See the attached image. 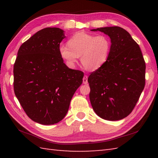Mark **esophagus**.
<instances>
[{
    "mask_svg": "<svg viewBox=\"0 0 158 158\" xmlns=\"http://www.w3.org/2000/svg\"><path fill=\"white\" fill-rule=\"evenodd\" d=\"M83 83H84V84H88V76L87 75H85L84 77H83Z\"/></svg>",
    "mask_w": 158,
    "mask_h": 158,
    "instance_id": "obj_1",
    "label": "esophagus"
}]
</instances>
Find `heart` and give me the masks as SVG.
<instances>
[{
  "mask_svg": "<svg viewBox=\"0 0 158 158\" xmlns=\"http://www.w3.org/2000/svg\"><path fill=\"white\" fill-rule=\"evenodd\" d=\"M110 49L111 41L109 36L79 32L69 40L68 45H60L59 52L69 66H75L81 56V62L85 69L96 70L109 59Z\"/></svg>",
  "mask_w": 158,
  "mask_h": 158,
  "instance_id": "heart-1",
  "label": "heart"
}]
</instances>
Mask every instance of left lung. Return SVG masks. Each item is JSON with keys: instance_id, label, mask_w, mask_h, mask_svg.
Segmentation results:
<instances>
[{"instance_id": "1", "label": "left lung", "mask_w": 158, "mask_h": 158, "mask_svg": "<svg viewBox=\"0 0 158 158\" xmlns=\"http://www.w3.org/2000/svg\"><path fill=\"white\" fill-rule=\"evenodd\" d=\"M111 41L109 59L88 79L89 100L101 118L116 121L132 111L145 84V62L141 50L128 32L118 26L92 29Z\"/></svg>"}]
</instances>
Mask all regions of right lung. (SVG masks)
<instances>
[{
  "mask_svg": "<svg viewBox=\"0 0 158 158\" xmlns=\"http://www.w3.org/2000/svg\"><path fill=\"white\" fill-rule=\"evenodd\" d=\"M63 30L46 28L20 46L13 66V88L20 105L34 122L52 125L66 115L83 73L69 69L60 55Z\"/></svg>",
  "mask_w": 158,
  "mask_h": 158,
  "instance_id": "1",
  "label": "right lung"
}]
</instances>
